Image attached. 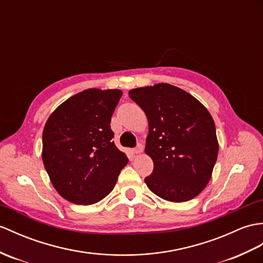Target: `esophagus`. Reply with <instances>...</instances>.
Segmentation results:
<instances>
[{"mask_svg":"<svg viewBox=\"0 0 263 263\" xmlns=\"http://www.w3.org/2000/svg\"><path fill=\"white\" fill-rule=\"evenodd\" d=\"M143 151V145L141 144V143H139L137 146H136V148H134L133 149V154H141V152Z\"/></svg>","mask_w":263,"mask_h":263,"instance_id":"34e87169","label":"esophagus"}]
</instances>
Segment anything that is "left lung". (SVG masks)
I'll list each match as a JSON object with an SVG mask.
<instances>
[{
  "label": "left lung",
  "mask_w": 263,
  "mask_h": 263,
  "mask_svg": "<svg viewBox=\"0 0 263 263\" xmlns=\"http://www.w3.org/2000/svg\"><path fill=\"white\" fill-rule=\"evenodd\" d=\"M129 96L148 119L145 154L154 172L144 181L157 196L182 203L204 191L218 155L215 123L207 108L170 84L134 88Z\"/></svg>",
  "instance_id": "1"
}]
</instances>
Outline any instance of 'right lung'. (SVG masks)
Instances as JSON below:
<instances>
[{
    "label": "right lung",
    "mask_w": 263,
    "mask_h": 263,
    "mask_svg": "<svg viewBox=\"0 0 263 263\" xmlns=\"http://www.w3.org/2000/svg\"><path fill=\"white\" fill-rule=\"evenodd\" d=\"M120 89H85L54 109L42 132V161L60 196L91 205L113 191L129 161L112 141Z\"/></svg>",
    "instance_id": "1"
}]
</instances>
